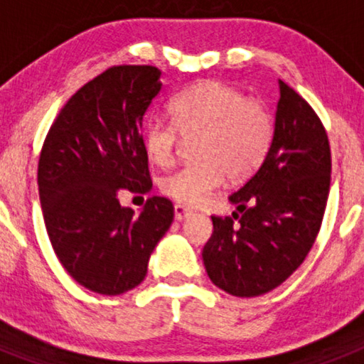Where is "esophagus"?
<instances>
[{"instance_id":"1","label":"esophagus","mask_w":364,"mask_h":364,"mask_svg":"<svg viewBox=\"0 0 364 364\" xmlns=\"http://www.w3.org/2000/svg\"><path fill=\"white\" fill-rule=\"evenodd\" d=\"M175 220H184L186 217H189V215H191V211L188 210V208H184V205H180V204H176L175 205Z\"/></svg>"}]
</instances>
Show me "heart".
Segmentation results:
<instances>
[{
  "instance_id": "heart-1",
  "label": "heart",
  "mask_w": 364,
  "mask_h": 364,
  "mask_svg": "<svg viewBox=\"0 0 364 364\" xmlns=\"http://www.w3.org/2000/svg\"><path fill=\"white\" fill-rule=\"evenodd\" d=\"M173 122L153 117L142 131V147L153 166L175 159L180 135L193 140V159L160 180V191L182 205H200L224 178L240 182L264 162L273 138V118L257 98H244L220 82L195 83L171 100Z\"/></svg>"
}]
</instances>
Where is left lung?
<instances>
[{"instance_id":"obj_1","label":"left lung","mask_w":364,"mask_h":364,"mask_svg":"<svg viewBox=\"0 0 364 364\" xmlns=\"http://www.w3.org/2000/svg\"><path fill=\"white\" fill-rule=\"evenodd\" d=\"M272 146L264 162L230 195L231 217H211L202 259L217 288L259 297L290 277L315 242L326 210L332 156L306 100L279 82Z\"/></svg>"}]
</instances>
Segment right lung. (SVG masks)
<instances>
[{"instance_id":"add662e5","label":"right lung","mask_w":364,"mask_h":364,"mask_svg":"<svg viewBox=\"0 0 364 364\" xmlns=\"http://www.w3.org/2000/svg\"><path fill=\"white\" fill-rule=\"evenodd\" d=\"M151 65L111 67L63 105L38 164V189L53 250L74 281L102 295L136 288L173 222V204L149 197L138 215L122 189L151 191L142 122L162 89Z\"/></svg>"}]
</instances>
